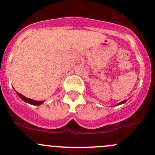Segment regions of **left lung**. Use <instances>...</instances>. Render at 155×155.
Masks as SVG:
<instances>
[{"label": "left lung", "mask_w": 155, "mask_h": 155, "mask_svg": "<svg viewBox=\"0 0 155 155\" xmlns=\"http://www.w3.org/2000/svg\"><path fill=\"white\" fill-rule=\"evenodd\" d=\"M127 100H124V101H121L120 103V104H124V103H126V102H127Z\"/></svg>", "instance_id": "8db88e82"}]
</instances>
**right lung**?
Masks as SVG:
<instances>
[{
    "label": "right lung",
    "mask_w": 155,
    "mask_h": 155,
    "mask_svg": "<svg viewBox=\"0 0 155 155\" xmlns=\"http://www.w3.org/2000/svg\"><path fill=\"white\" fill-rule=\"evenodd\" d=\"M17 93L18 95L19 96V97H20L22 100H23L24 101L27 102V103L28 104H33V105H39V104H41L44 103V101H34V100H31V99H29L28 98V97H25V96H23L22 94H21L19 92H16Z\"/></svg>",
    "instance_id": "right-lung-1"
}]
</instances>
